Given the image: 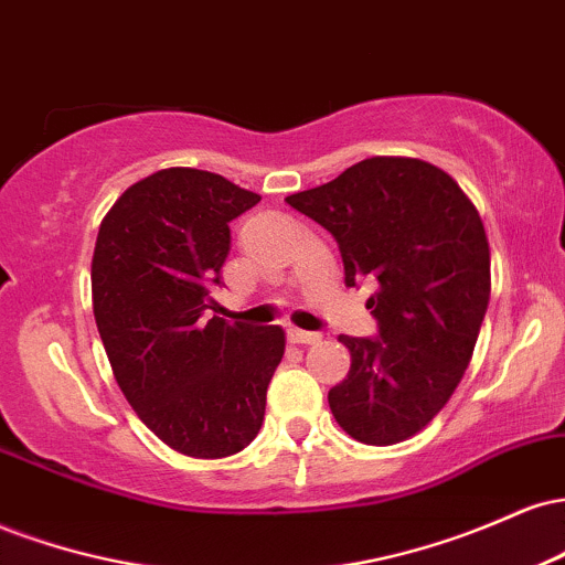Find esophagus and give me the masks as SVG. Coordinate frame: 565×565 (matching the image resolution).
<instances>
[{"label": "esophagus", "mask_w": 565, "mask_h": 565, "mask_svg": "<svg viewBox=\"0 0 565 565\" xmlns=\"http://www.w3.org/2000/svg\"><path fill=\"white\" fill-rule=\"evenodd\" d=\"M289 340L297 342V345H313V342L321 340L319 332H302V329H289Z\"/></svg>", "instance_id": "34e87169"}]
</instances>
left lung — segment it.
Returning a JSON list of instances; mask_svg holds the SVG:
<instances>
[{
    "label": "left lung",
    "mask_w": 565,
    "mask_h": 565,
    "mask_svg": "<svg viewBox=\"0 0 565 565\" xmlns=\"http://www.w3.org/2000/svg\"><path fill=\"white\" fill-rule=\"evenodd\" d=\"M334 236L345 287L372 278L374 337H348V377L329 406L348 436L391 446L430 423L457 391L489 308L491 257L476 206L438 167L374 157L287 196Z\"/></svg>",
    "instance_id": "obj_1"
}]
</instances>
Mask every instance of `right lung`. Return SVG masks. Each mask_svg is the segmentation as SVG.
<instances>
[{
    "label": "right lung",
    "instance_id": "right-lung-1",
    "mask_svg": "<svg viewBox=\"0 0 565 565\" xmlns=\"http://www.w3.org/2000/svg\"><path fill=\"white\" fill-rule=\"evenodd\" d=\"M257 201L223 174L170 167L129 185L97 231L93 310L114 377L142 423L188 457L249 446L281 364L278 327L206 319L228 223Z\"/></svg>",
    "mask_w": 565,
    "mask_h": 565
}]
</instances>
